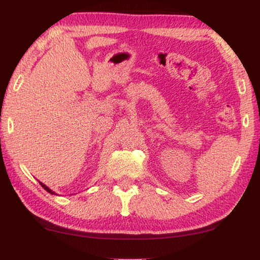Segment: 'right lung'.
I'll use <instances>...</instances> for the list:
<instances>
[{
    "label": "right lung",
    "mask_w": 260,
    "mask_h": 260,
    "mask_svg": "<svg viewBox=\"0 0 260 260\" xmlns=\"http://www.w3.org/2000/svg\"><path fill=\"white\" fill-rule=\"evenodd\" d=\"M40 184H41V185H42V187H43L44 190H47V191H48L49 193H51V194H56V193L54 192V191H52L51 189H49V187L46 185V184H43V183H41V182H40Z\"/></svg>",
    "instance_id": "right-lung-1"
}]
</instances>
